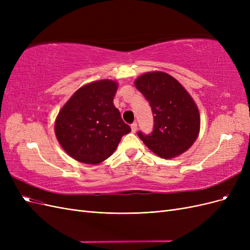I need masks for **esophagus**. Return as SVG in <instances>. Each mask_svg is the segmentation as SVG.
Segmentation results:
<instances>
[{
  "label": "esophagus",
  "mask_w": 250,
  "mask_h": 250,
  "mask_svg": "<svg viewBox=\"0 0 250 250\" xmlns=\"http://www.w3.org/2000/svg\"><path fill=\"white\" fill-rule=\"evenodd\" d=\"M131 130H132V132H137V130H138V124L135 122L131 124Z\"/></svg>",
  "instance_id": "esophagus-1"
}]
</instances>
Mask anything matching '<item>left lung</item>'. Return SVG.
Wrapping results in <instances>:
<instances>
[{"label": "left lung", "instance_id": "8db88e82", "mask_svg": "<svg viewBox=\"0 0 250 250\" xmlns=\"http://www.w3.org/2000/svg\"><path fill=\"white\" fill-rule=\"evenodd\" d=\"M153 112V131H139V138L156 155L172 158L183 154L197 139L200 115L186 88L169 74L148 72L134 81Z\"/></svg>", "mask_w": 250, "mask_h": 250}]
</instances>
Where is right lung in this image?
<instances>
[{
    "label": "right lung",
    "instance_id": "obj_1",
    "mask_svg": "<svg viewBox=\"0 0 250 250\" xmlns=\"http://www.w3.org/2000/svg\"><path fill=\"white\" fill-rule=\"evenodd\" d=\"M118 83L109 79L90 82L76 90L55 121L60 146L74 160L97 165L108 158L124 134L125 124L113 105Z\"/></svg>",
    "mask_w": 250,
    "mask_h": 250
}]
</instances>
